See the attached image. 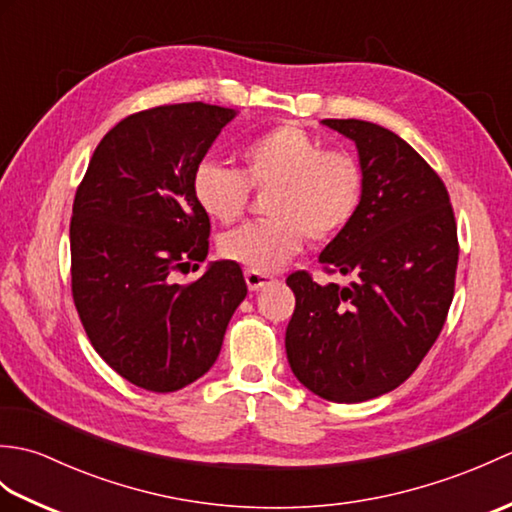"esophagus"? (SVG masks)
<instances>
[{
  "instance_id": "34e87169",
  "label": "esophagus",
  "mask_w": 512,
  "mask_h": 512,
  "mask_svg": "<svg viewBox=\"0 0 512 512\" xmlns=\"http://www.w3.org/2000/svg\"><path fill=\"white\" fill-rule=\"evenodd\" d=\"M244 279H246V284H248L250 290H259V288H264V286L270 284V281H273V277H270V275L255 273V270H246Z\"/></svg>"
}]
</instances>
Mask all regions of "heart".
<instances>
[{"mask_svg": "<svg viewBox=\"0 0 512 512\" xmlns=\"http://www.w3.org/2000/svg\"><path fill=\"white\" fill-rule=\"evenodd\" d=\"M242 171L204 160L191 189L213 222L233 224L244 215L250 189L268 191L262 222H250L220 239V253L255 273H273L295 257L306 237L325 244L354 220L365 173L347 149L325 147L295 123L255 136L239 151Z\"/></svg>", "mask_w": 512, "mask_h": 512, "instance_id": "b5f03b06", "label": "heart"}]
</instances>
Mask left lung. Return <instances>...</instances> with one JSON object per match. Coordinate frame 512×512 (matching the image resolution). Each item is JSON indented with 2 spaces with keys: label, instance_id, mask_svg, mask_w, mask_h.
Here are the masks:
<instances>
[{
  "label": "left lung",
  "instance_id": "left-lung-1",
  "mask_svg": "<svg viewBox=\"0 0 512 512\" xmlns=\"http://www.w3.org/2000/svg\"><path fill=\"white\" fill-rule=\"evenodd\" d=\"M352 138L365 173L354 220L319 262L347 284L288 275L295 312L286 328L292 372L332 402L383 396L416 372L440 336L455 292L458 224L442 178L389 129L325 118Z\"/></svg>",
  "mask_w": 512,
  "mask_h": 512
}]
</instances>
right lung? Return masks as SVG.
I'll return each mask as SVG.
<instances>
[{
  "label": "right lung",
  "instance_id": "obj_1",
  "mask_svg": "<svg viewBox=\"0 0 512 512\" xmlns=\"http://www.w3.org/2000/svg\"><path fill=\"white\" fill-rule=\"evenodd\" d=\"M233 110L169 103L129 114L103 136L70 220L72 299L92 347L147 391H178L213 367L246 297L242 268L215 262L211 222L191 180Z\"/></svg>",
  "mask_w": 512,
  "mask_h": 512
}]
</instances>
